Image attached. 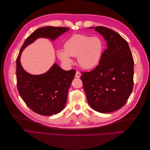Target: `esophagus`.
<instances>
[{
  "mask_svg": "<svg viewBox=\"0 0 150 150\" xmlns=\"http://www.w3.org/2000/svg\"><path fill=\"white\" fill-rule=\"evenodd\" d=\"M81 73L79 72V71H76V74H75V77H76V78H79V77H81Z\"/></svg>",
  "mask_w": 150,
  "mask_h": 150,
  "instance_id": "esophagus-1",
  "label": "esophagus"
}]
</instances>
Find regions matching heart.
I'll list each match as a JSON object with an SVG mask.
<instances>
[{
    "mask_svg": "<svg viewBox=\"0 0 150 150\" xmlns=\"http://www.w3.org/2000/svg\"><path fill=\"white\" fill-rule=\"evenodd\" d=\"M104 42L98 37L75 34L64 44V50L58 49L57 55L67 65L73 62L71 57L77 59L79 65L85 69L97 66L101 60L104 50Z\"/></svg>",
    "mask_w": 150,
    "mask_h": 150,
    "instance_id": "b5f03b06",
    "label": "heart"
}]
</instances>
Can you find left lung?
I'll return each instance as SVG.
<instances>
[{
  "label": "left lung",
  "instance_id": "obj_1",
  "mask_svg": "<svg viewBox=\"0 0 150 150\" xmlns=\"http://www.w3.org/2000/svg\"><path fill=\"white\" fill-rule=\"evenodd\" d=\"M107 42L99 65L90 72H82L81 79L87 101L100 113L122 108L133 88L134 60L127 42L116 32L103 26L91 27Z\"/></svg>",
  "mask_w": 150,
  "mask_h": 150
}]
</instances>
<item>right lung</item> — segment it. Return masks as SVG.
<instances>
[{
    "label": "right lung",
    "instance_id": "1",
    "mask_svg": "<svg viewBox=\"0 0 150 150\" xmlns=\"http://www.w3.org/2000/svg\"><path fill=\"white\" fill-rule=\"evenodd\" d=\"M69 30V28L48 26L38 28L25 41L16 60V79L19 93L27 105L40 115L51 116L60 112L65 107L68 91L76 74L74 69L65 71L57 64L46 73L32 75L23 69L20 57L23 50L39 38L55 40Z\"/></svg>",
    "mask_w": 150,
    "mask_h": 150
}]
</instances>
